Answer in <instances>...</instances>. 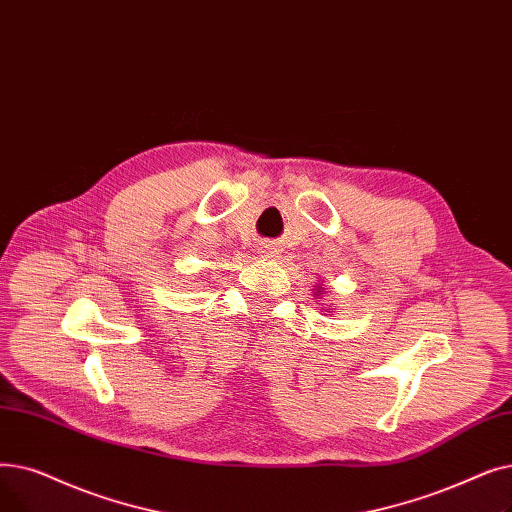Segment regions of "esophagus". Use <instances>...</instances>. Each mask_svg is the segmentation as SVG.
Masks as SVG:
<instances>
[{
  "label": "esophagus",
  "mask_w": 512,
  "mask_h": 512,
  "mask_svg": "<svg viewBox=\"0 0 512 512\" xmlns=\"http://www.w3.org/2000/svg\"><path fill=\"white\" fill-rule=\"evenodd\" d=\"M260 252H262L264 256H269V258H271V256H275V252H277V250H275V248H266V246H264V250H260Z\"/></svg>",
  "instance_id": "1"
}]
</instances>
